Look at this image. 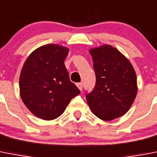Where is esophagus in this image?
Returning a JSON list of instances; mask_svg holds the SVG:
<instances>
[{"label":"esophagus","instance_id":"esophagus-1","mask_svg":"<svg viewBox=\"0 0 157 157\" xmlns=\"http://www.w3.org/2000/svg\"><path fill=\"white\" fill-rule=\"evenodd\" d=\"M76 86H77V88H78L80 90H82L83 89V85H82V83H76Z\"/></svg>","mask_w":157,"mask_h":157}]
</instances>
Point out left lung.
I'll return each mask as SVG.
<instances>
[{
	"mask_svg": "<svg viewBox=\"0 0 157 157\" xmlns=\"http://www.w3.org/2000/svg\"><path fill=\"white\" fill-rule=\"evenodd\" d=\"M96 74V85L86 95L87 103L96 117L110 121L122 117L131 108L137 93L133 66L113 46L103 44L89 49Z\"/></svg>",
	"mask_w": 157,
	"mask_h": 157,
	"instance_id": "left-lung-1",
	"label": "left lung"
}]
</instances>
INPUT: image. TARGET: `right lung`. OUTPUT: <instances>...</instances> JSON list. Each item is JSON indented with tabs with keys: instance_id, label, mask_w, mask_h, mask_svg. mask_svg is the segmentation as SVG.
I'll list each match as a JSON object with an SVG mask.
<instances>
[{
	"instance_id": "1",
	"label": "right lung",
	"mask_w": 157,
	"mask_h": 157,
	"mask_svg": "<svg viewBox=\"0 0 157 157\" xmlns=\"http://www.w3.org/2000/svg\"><path fill=\"white\" fill-rule=\"evenodd\" d=\"M69 49L56 44L40 46L30 54L20 75V95L34 116L45 121L60 117L81 91L71 82L64 65Z\"/></svg>"
}]
</instances>
